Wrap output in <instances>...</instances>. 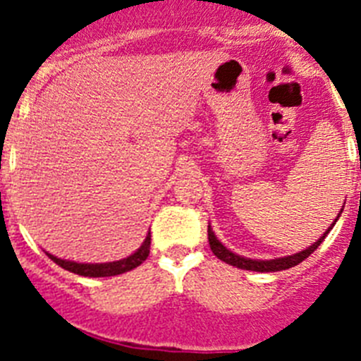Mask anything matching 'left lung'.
<instances>
[{
	"label": "left lung",
	"instance_id": "obj_1",
	"mask_svg": "<svg viewBox=\"0 0 361 361\" xmlns=\"http://www.w3.org/2000/svg\"><path fill=\"white\" fill-rule=\"evenodd\" d=\"M342 212H343V208H342ZM338 216H336V220H338ZM336 220H334L333 224H331V228L327 229V231H325L324 235H322V237L314 242V244L309 245L307 250L300 251V253H295V255H289V257L273 258V260H253V258H245V257H240V255H237V253H233V251H229L228 247L222 244V242L216 240L212 226H208V240H209V247H212L213 255H215L216 258H220L222 262L229 264V266L238 267V269L258 271V273H271V271L289 269V267H295V266H298L300 262H304L305 258H307L311 253H314V250H317L318 245L324 242V238L327 237V233H329L331 229H333V226L336 224Z\"/></svg>",
	"mask_w": 361,
	"mask_h": 361
}]
</instances>
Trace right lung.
Masks as SVG:
<instances>
[{
  "label": "right lung",
  "instance_id": "1",
  "mask_svg": "<svg viewBox=\"0 0 361 361\" xmlns=\"http://www.w3.org/2000/svg\"><path fill=\"white\" fill-rule=\"evenodd\" d=\"M149 244H152V235L148 233L145 242H142V245L135 251V253L123 258V260H117V262H106V264H79V262H72V260H61V258L54 257V255L50 253L47 255L52 258L57 266H61L63 269L70 271V273H75V275H81V276H94V279H97V276L123 275V273H126V271H132L133 267L141 266L149 255Z\"/></svg>",
  "mask_w": 361,
  "mask_h": 361
}]
</instances>
